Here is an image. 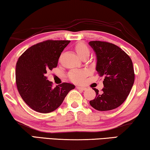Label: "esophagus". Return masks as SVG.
Segmentation results:
<instances>
[{"instance_id": "1", "label": "esophagus", "mask_w": 150, "mask_h": 150, "mask_svg": "<svg viewBox=\"0 0 150 150\" xmlns=\"http://www.w3.org/2000/svg\"><path fill=\"white\" fill-rule=\"evenodd\" d=\"M76 88H77V89L81 90V91H84L86 89V88L84 87V86H77Z\"/></svg>"}]
</instances>
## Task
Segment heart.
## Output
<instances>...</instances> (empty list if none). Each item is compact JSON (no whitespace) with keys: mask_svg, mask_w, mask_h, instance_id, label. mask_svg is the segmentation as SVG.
Returning a JSON list of instances; mask_svg holds the SVG:
<instances>
[{"mask_svg":"<svg viewBox=\"0 0 150 150\" xmlns=\"http://www.w3.org/2000/svg\"><path fill=\"white\" fill-rule=\"evenodd\" d=\"M75 50L80 58H82L86 55L88 56L90 53L88 47L82 42L78 43L75 46ZM86 75H87V71L85 70H74L69 72L68 78L71 81L74 82H81Z\"/></svg>","mask_w":150,"mask_h":150,"instance_id":"b5f03b06","label":"heart"}]
</instances>
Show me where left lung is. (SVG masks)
Instances as JSON below:
<instances>
[{"label": "left lung", "mask_w": 150, "mask_h": 150, "mask_svg": "<svg viewBox=\"0 0 150 150\" xmlns=\"http://www.w3.org/2000/svg\"><path fill=\"white\" fill-rule=\"evenodd\" d=\"M88 45L96 55L97 73L104 78L101 92L93 88L96 97L89 103L99 111L114 110L123 103L133 87V62L123 50L112 43L91 41Z\"/></svg>", "instance_id": "8db88e82"}]
</instances>
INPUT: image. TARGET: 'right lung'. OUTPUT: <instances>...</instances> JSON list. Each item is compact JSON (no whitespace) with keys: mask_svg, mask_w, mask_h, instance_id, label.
Here are the masks:
<instances>
[{"mask_svg":"<svg viewBox=\"0 0 150 150\" xmlns=\"http://www.w3.org/2000/svg\"><path fill=\"white\" fill-rule=\"evenodd\" d=\"M70 40H46L28 49L17 61L16 79L21 98L32 110L49 113L58 108L71 90L72 84L52 86L46 74L57 66L61 53Z\"/></svg>","mask_w":150,"mask_h":150,"instance_id":"obj_1","label":"right lung"}]
</instances>
